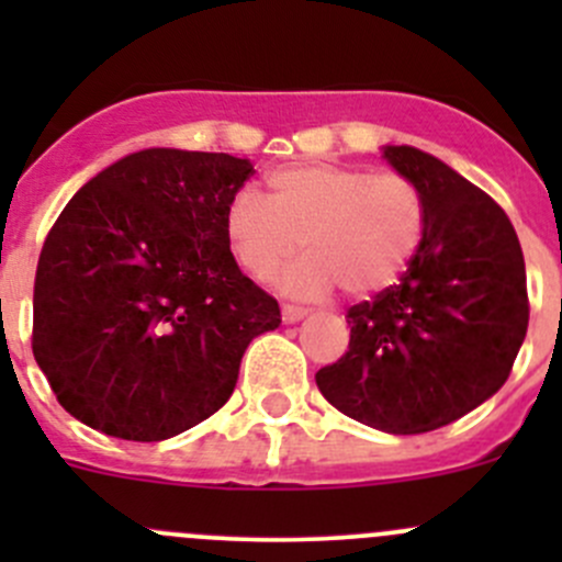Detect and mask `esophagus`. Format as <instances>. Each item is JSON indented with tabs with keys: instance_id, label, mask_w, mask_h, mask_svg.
<instances>
[{
	"instance_id": "obj_1",
	"label": "esophagus",
	"mask_w": 562,
	"mask_h": 562,
	"mask_svg": "<svg viewBox=\"0 0 562 562\" xmlns=\"http://www.w3.org/2000/svg\"><path fill=\"white\" fill-rule=\"evenodd\" d=\"M310 310L307 307H299V304H282V321L285 323H296L302 321L304 315H307Z\"/></svg>"
}]
</instances>
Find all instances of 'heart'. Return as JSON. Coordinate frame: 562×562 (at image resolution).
<instances>
[{"label": "heart", "instance_id": "1", "mask_svg": "<svg viewBox=\"0 0 562 562\" xmlns=\"http://www.w3.org/2000/svg\"><path fill=\"white\" fill-rule=\"evenodd\" d=\"M424 231L427 201L416 181L334 162L277 168L266 176V201L241 190L225 209L231 255L252 280H274L299 249L307 252L285 277L302 296L386 291L416 258Z\"/></svg>", "mask_w": 562, "mask_h": 562}]
</instances>
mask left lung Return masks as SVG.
Instances as JSON below:
<instances>
[{
  "label": "left lung",
  "instance_id": "obj_1",
  "mask_svg": "<svg viewBox=\"0 0 562 562\" xmlns=\"http://www.w3.org/2000/svg\"><path fill=\"white\" fill-rule=\"evenodd\" d=\"M383 155L424 192V241L396 285L348 310V350L315 381L345 416L418 435L457 422L508 381L530 317L525 258L512 220L484 190L413 146Z\"/></svg>",
  "mask_w": 562,
  "mask_h": 562
}]
</instances>
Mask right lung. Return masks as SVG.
Wrapping results in <instances>:
<instances>
[{"label": "right lung", "instance_id": "1", "mask_svg": "<svg viewBox=\"0 0 562 562\" xmlns=\"http://www.w3.org/2000/svg\"><path fill=\"white\" fill-rule=\"evenodd\" d=\"M252 173L223 151L144 149L61 209L37 260L32 353L70 416L151 443L228 402L247 345L280 326L225 239Z\"/></svg>", "mask_w": 562, "mask_h": 562}]
</instances>
